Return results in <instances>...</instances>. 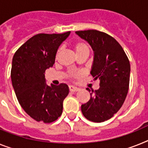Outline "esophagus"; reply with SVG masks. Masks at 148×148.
<instances>
[{"label": "esophagus", "instance_id": "esophagus-1", "mask_svg": "<svg viewBox=\"0 0 148 148\" xmlns=\"http://www.w3.org/2000/svg\"><path fill=\"white\" fill-rule=\"evenodd\" d=\"M69 90H70V92H77L78 90H79V88L76 87V86H69Z\"/></svg>", "mask_w": 148, "mask_h": 148}]
</instances>
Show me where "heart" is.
<instances>
[{
	"label": "heart",
	"mask_w": 148,
	"mask_h": 148,
	"mask_svg": "<svg viewBox=\"0 0 148 148\" xmlns=\"http://www.w3.org/2000/svg\"><path fill=\"white\" fill-rule=\"evenodd\" d=\"M74 49L75 50V53H76L77 56H79L80 54H83V53H89V46L87 45V43H86L85 42L83 41H77L76 43H74ZM61 51H62V49L59 48L58 50H57L56 53V58L59 56V54L61 53Z\"/></svg>",
	"instance_id": "1"
}]
</instances>
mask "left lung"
<instances>
[{
	"label": "left lung",
	"mask_w": 148,
	"mask_h": 148,
	"mask_svg": "<svg viewBox=\"0 0 148 148\" xmlns=\"http://www.w3.org/2000/svg\"><path fill=\"white\" fill-rule=\"evenodd\" d=\"M94 51L90 74L100 80V87L90 93L88 102L81 105L84 116L92 122L110 119L120 109L130 85V64L120 43L113 37L97 30L78 31ZM90 92L89 88H86Z\"/></svg>",
	"instance_id": "left-lung-1"
}]
</instances>
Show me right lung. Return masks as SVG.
Segmentation results:
<instances>
[{"instance_id": "right-lung-1", "label": "right lung", "mask_w": 148, "mask_h": 148, "mask_svg": "<svg viewBox=\"0 0 148 148\" xmlns=\"http://www.w3.org/2000/svg\"><path fill=\"white\" fill-rule=\"evenodd\" d=\"M70 33L36 34L13 56L11 80L15 93L23 110L38 122L52 123L62 113L68 85L48 86L45 71L53 66L59 46Z\"/></svg>"}]
</instances>
